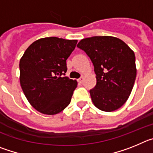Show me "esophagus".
Instances as JSON below:
<instances>
[{
	"instance_id": "esophagus-1",
	"label": "esophagus",
	"mask_w": 153,
	"mask_h": 153,
	"mask_svg": "<svg viewBox=\"0 0 153 153\" xmlns=\"http://www.w3.org/2000/svg\"><path fill=\"white\" fill-rule=\"evenodd\" d=\"M83 79H84V77H83V76H81V77H79V79H78V82L82 83L83 82Z\"/></svg>"
}]
</instances>
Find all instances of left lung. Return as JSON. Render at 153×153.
I'll return each mask as SVG.
<instances>
[{"mask_svg": "<svg viewBox=\"0 0 153 153\" xmlns=\"http://www.w3.org/2000/svg\"><path fill=\"white\" fill-rule=\"evenodd\" d=\"M77 47L90 58L97 85L90 90L92 101L102 111L117 110L126 102L136 76V57L129 47L110 36L81 40Z\"/></svg>", "mask_w": 153, "mask_h": 153, "instance_id": "obj_1", "label": "left lung"}]
</instances>
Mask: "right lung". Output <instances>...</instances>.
Here are the masks:
<instances>
[{
	"label": "right lung",
	"mask_w": 153,
	"mask_h": 153,
	"mask_svg": "<svg viewBox=\"0 0 153 153\" xmlns=\"http://www.w3.org/2000/svg\"><path fill=\"white\" fill-rule=\"evenodd\" d=\"M77 40L55 36L36 40L20 60V83L30 105L40 113L54 115L70 104L76 80L64 76L67 60Z\"/></svg>",
	"instance_id": "1"
}]
</instances>
